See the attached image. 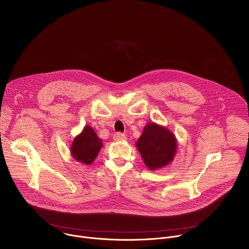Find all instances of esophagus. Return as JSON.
Returning <instances> with one entry per match:
<instances>
[{
    "label": "esophagus",
    "mask_w": 249,
    "mask_h": 249,
    "mask_svg": "<svg viewBox=\"0 0 249 249\" xmlns=\"http://www.w3.org/2000/svg\"><path fill=\"white\" fill-rule=\"evenodd\" d=\"M113 139L115 141H124V140H126V135H124V134H122L120 132H117V133L114 134Z\"/></svg>",
    "instance_id": "obj_1"
}]
</instances>
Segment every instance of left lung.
<instances>
[{
  "label": "left lung",
  "instance_id": "8db88e82",
  "mask_svg": "<svg viewBox=\"0 0 249 249\" xmlns=\"http://www.w3.org/2000/svg\"><path fill=\"white\" fill-rule=\"evenodd\" d=\"M136 145L145 164L152 170L167 165L176 152L174 135L155 123L146 125Z\"/></svg>",
  "mask_w": 249,
  "mask_h": 249
}]
</instances>
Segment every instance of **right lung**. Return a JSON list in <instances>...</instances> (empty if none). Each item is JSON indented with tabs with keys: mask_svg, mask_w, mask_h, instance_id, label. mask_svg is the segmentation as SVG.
<instances>
[{
	"mask_svg": "<svg viewBox=\"0 0 249 249\" xmlns=\"http://www.w3.org/2000/svg\"><path fill=\"white\" fill-rule=\"evenodd\" d=\"M102 147L101 140L98 139L91 127L86 126L81 135L75 138L71 153L78 161L90 164Z\"/></svg>",
	"mask_w": 249,
	"mask_h": 249,
	"instance_id": "1",
	"label": "right lung"
}]
</instances>
